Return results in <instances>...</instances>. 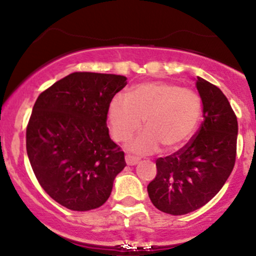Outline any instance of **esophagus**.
<instances>
[{
    "instance_id": "1",
    "label": "esophagus",
    "mask_w": 256,
    "mask_h": 256,
    "mask_svg": "<svg viewBox=\"0 0 256 256\" xmlns=\"http://www.w3.org/2000/svg\"><path fill=\"white\" fill-rule=\"evenodd\" d=\"M125 160H126V164H128V165L134 166V165H136V164H138L140 158H136V156H134V155H126Z\"/></svg>"
}]
</instances>
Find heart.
I'll return each mask as SVG.
<instances>
[{
    "instance_id": "obj_1",
    "label": "heart",
    "mask_w": 256,
    "mask_h": 256,
    "mask_svg": "<svg viewBox=\"0 0 256 256\" xmlns=\"http://www.w3.org/2000/svg\"><path fill=\"white\" fill-rule=\"evenodd\" d=\"M201 100L192 90L165 82L143 83L130 94L112 98L108 120L113 137L126 140L142 126L148 130L131 140L128 148L140 154L155 152L161 143L167 149L182 146L201 118Z\"/></svg>"
}]
</instances>
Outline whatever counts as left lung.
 I'll list each match as a JSON object with an SVG mask.
<instances>
[{
  "label": "left lung",
  "mask_w": 256,
  "mask_h": 256,
  "mask_svg": "<svg viewBox=\"0 0 256 256\" xmlns=\"http://www.w3.org/2000/svg\"><path fill=\"white\" fill-rule=\"evenodd\" d=\"M204 122L183 148L156 160V177L148 185L152 204L161 212L183 216L210 202L228 180L236 161L238 124L230 102L218 86L196 79Z\"/></svg>",
  "instance_id": "1"
}]
</instances>
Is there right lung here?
Returning <instances> with one entry per match:
<instances>
[{
    "label": "right lung",
    "mask_w": 256,
    "mask_h": 256,
    "mask_svg": "<svg viewBox=\"0 0 256 256\" xmlns=\"http://www.w3.org/2000/svg\"><path fill=\"white\" fill-rule=\"evenodd\" d=\"M126 77L74 72L44 90L26 128V150L38 183L71 210H95L107 201L124 152L110 137L107 114Z\"/></svg>",
    "instance_id": "right-lung-1"
}]
</instances>
